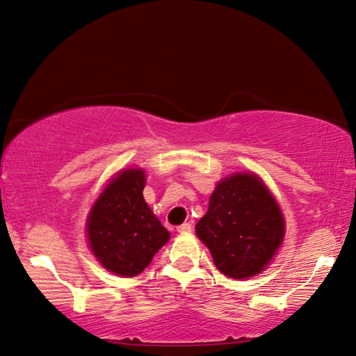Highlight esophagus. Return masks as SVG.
<instances>
[{"label": "esophagus", "instance_id": "esophagus-1", "mask_svg": "<svg viewBox=\"0 0 356 356\" xmlns=\"http://www.w3.org/2000/svg\"><path fill=\"white\" fill-rule=\"evenodd\" d=\"M177 230H178V233H188L192 230V225L189 222H184L181 225H178Z\"/></svg>", "mask_w": 356, "mask_h": 356}]
</instances>
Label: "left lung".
Returning <instances> with one entry per match:
<instances>
[{"label":"left lung","instance_id":"obj_1","mask_svg":"<svg viewBox=\"0 0 356 356\" xmlns=\"http://www.w3.org/2000/svg\"><path fill=\"white\" fill-rule=\"evenodd\" d=\"M195 232L222 275L244 279L260 275L275 257L285 222L265 183L255 173L241 172L218 183Z\"/></svg>","mask_w":356,"mask_h":356}]
</instances>
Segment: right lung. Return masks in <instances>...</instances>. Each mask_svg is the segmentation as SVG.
I'll return each mask as SVG.
<instances>
[{"mask_svg": "<svg viewBox=\"0 0 356 356\" xmlns=\"http://www.w3.org/2000/svg\"><path fill=\"white\" fill-rule=\"evenodd\" d=\"M145 172L126 168L101 192L86 220L90 248L113 275L134 277L170 238L143 199Z\"/></svg>", "mask_w": 356, "mask_h": 356, "instance_id": "1", "label": "right lung"}]
</instances>
